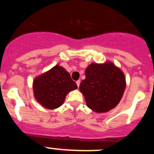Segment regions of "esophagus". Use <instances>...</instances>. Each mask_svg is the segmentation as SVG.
Here are the masks:
<instances>
[{"label":"esophagus","instance_id":"34e87169","mask_svg":"<svg viewBox=\"0 0 154 154\" xmlns=\"http://www.w3.org/2000/svg\"><path fill=\"white\" fill-rule=\"evenodd\" d=\"M76 85H77V86L79 87V85H80V81L79 80H78V81H76Z\"/></svg>","mask_w":154,"mask_h":154}]
</instances>
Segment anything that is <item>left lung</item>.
Returning a JSON list of instances; mask_svg holds the SVG:
<instances>
[{
    "instance_id": "left-lung-1",
    "label": "left lung",
    "mask_w": 154,
    "mask_h": 154,
    "mask_svg": "<svg viewBox=\"0 0 154 154\" xmlns=\"http://www.w3.org/2000/svg\"><path fill=\"white\" fill-rule=\"evenodd\" d=\"M79 89L87 106L96 112H108L119 103L126 88L123 72L112 62L92 63L85 69Z\"/></svg>"
}]
</instances>
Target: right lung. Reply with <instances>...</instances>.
<instances>
[{"instance_id":"add662e5","label":"right lung","mask_w":154,"mask_h":154,"mask_svg":"<svg viewBox=\"0 0 154 154\" xmlns=\"http://www.w3.org/2000/svg\"><path fill=\"white\" fill-rule=\"evenodd\" d=\"M77 88L70 74L59 65L36 77L33 81L35 98L42 106L48 109L61 106L66 95Z\"/></svg>"}]
</instances>
